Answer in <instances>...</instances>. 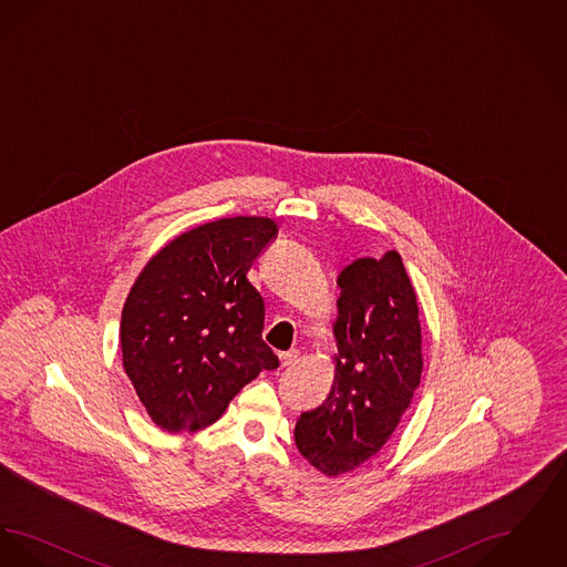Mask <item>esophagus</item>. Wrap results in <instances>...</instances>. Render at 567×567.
I'll return each instance as SVG.
<instances>
[{"label": "esophagus", "mask_w": 567, "mask_h": 567, "mask_svg": "<svg viewBox=\"0 0 567 567\" xmlns=\"http://www.w3.org/2000/svg\"><path fill=\"white\" fill-rule=\"evenodd\" d=\"M297 354H299L297 351L280 352V365H282V368L296 365Z\"/></svg>", "instance_id": "34e87169"}]
</instances>
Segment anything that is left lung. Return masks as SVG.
<instances>
[{
    "label": "left lung",
    "instance_id": "8db88e82",
    "mask_svg": "<svg viewBox=\"0 0 567 567\" xmlns=\"http://www.w3.org/2000/svg\"><path fill=\"white\" fill-rule=\"evenodd\" d=\"M338 285L333 384L296 425L299 453L329 478L357 470L386 444L423 372L419 303L400 252L352 261Z\"/></svg>",
    "mask_w": 567,
    "mask_h": 567
}]
</instances>
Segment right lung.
I'll use <instances>...</instances> for the list:
<instances>
[{
	"label": "right lung",
	"mask_w": 567,
	"mask_h": 567,
	"mask_svg": "<svg viewBox=\"0 0 567 567\" xmlns=\"http://www.w3.org/2000/svg\"><path fill=\"white\" fill-rule=\"evenodd\" d=\"M268 216L197 225L137 274L121 315L123 370L155 425L169 433L216 423L278 357L264 342V297L248 282L276 236Z\"/></svg>",
	"instance_id": "right-lung-1"
}]
</instances>
